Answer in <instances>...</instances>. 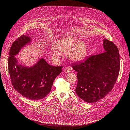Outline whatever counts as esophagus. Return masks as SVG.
<instances>
[{"label": "esophagus", "instance_id": "esophagus-1", "mask_svg": "<svg viewBox=\"0 0 130 130\" xmlns=\"http://www.w3.org/2000/svg\"><path fill=\"white\" fill-rule=\"evenodd\" d=\"M72 71V69L71 68V67H67L65 68V69L64 70V72L66 73H70V72Z\"/></svg>", "mask_w": 130, "mask_h": 130}]
</instances>
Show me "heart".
<instances>
[{
    "mask_svg": "<svg viewBox=\"0 0 130 130\" xmlns=\"http://www.w3.org/2000/svg\"><path fill=\"white\" fill-rule=\"evenodd\" d=\"M60 52H66L67 57L73 61H80L86 55L87 47L85 42L80 39L71 36L61 38L56 41L50 49L53 57L58 58Z\"/></svg>",
    "mask_w": 130,
    "mask_h": 130,
    "instance_id": "b5f03b06",
    "label": "heart"
}]
</instances>
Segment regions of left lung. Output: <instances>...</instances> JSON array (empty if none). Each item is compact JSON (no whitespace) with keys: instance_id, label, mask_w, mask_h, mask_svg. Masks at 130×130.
Returning a JSON list of instances; mask_svg holds the SVG:
<instances>
[{"instance_id":"8db88e82","label":"left lung","mask_w":130,"mask_h":130,"mask_svg":"<svg viewBox=\"0 0 130 130\" xmlns=\"http://www.w3.org/2000/svg\"><path fill=\"white\" fill-rule=\"evenodd\" d=\"M105 52L90 56L85 60L72 65L77 72L78 96L89 103L104 98L113 88L119 74L120 54L115 44L103 40Z\"/></svg>"}]
</instances>
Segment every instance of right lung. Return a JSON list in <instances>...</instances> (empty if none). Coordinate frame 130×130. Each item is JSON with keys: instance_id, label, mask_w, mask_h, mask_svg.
Masks as SVG:
<instances>
[{"instance_id": "obj_1", "label": "right lung", "mask_w": 130, "mask_h": 130, "mask_svg": "<svg viewBox=\"0 0 130 130\" xmlns=\"http://www.w3.org/2000/svg\"><path fill=\"white\" fill-rule=\"evenodd\" d=\"M31 43V37L25 35L13 42L9 53L8 70L11 81L16 91L24 97L38 100L44 98L51 91L55 79L62 71V67L50 65L43 57L30 66L20 63L15 56Z\"/></svg>"}]
</instances>
